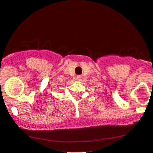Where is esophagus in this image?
<instances>
[{"label":"esophagus","mask_w":153,"mask_h":153,"mask_svg":"<svg viewBox=\"0 0 153 153\" xmlns=\"http://www.w3.org/2000/svg\"><path fill=\"white\" fill-rule=\"evenodd\" d=\"M77 79H78V80H82V75H78V76H77Z\"/></svg>","instance_id":"34e87169"}]
</instances>
